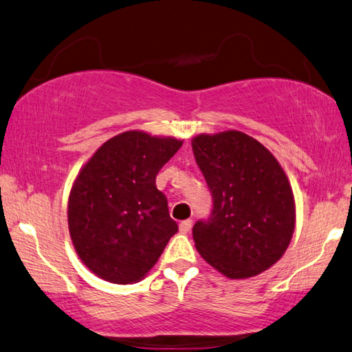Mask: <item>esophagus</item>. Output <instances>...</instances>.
I'll use <instances>...</instances> for the list:
<instances>
[{
  "label": "esophagus",
  "mask_w": 352,
  "mask_h": 352,
  "mask_svg": "<svg viewBox=\"0 0 352 352\" xmlns=\"http://www.w3.org/2000/svg\"><path fill=\"white\" fill-rule=\"evenodd\" d=\"M192 230V220H184L179 223V231L182 232V234H187L188 231Z\"/></svg>",
  "instance_id": "esophagus-1"
}]
</instances>
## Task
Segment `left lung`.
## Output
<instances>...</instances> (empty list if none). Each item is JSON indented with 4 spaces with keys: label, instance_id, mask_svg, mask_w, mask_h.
I'll list each match as a JSON object with an SVG mask.
<instances>
[{
    "label": "left lung",
    "instance_id": "8db88e82",
    "mask_svg": "<svg viewBox=\"0 0 352 352\" xmlns=\"http://www.w3.org/2000/svg\"><path fill=\"white\" fill-rule=\"evenodd\" d=\"M192 149L214 199L210 219L193 226L199 255L232 280L267 270L283 256L296 226L293 188L282 165L239 131L199 133Z\"/></svg>",
    "mask_w": 352,
    "mask_h": 352
}]
</instances>
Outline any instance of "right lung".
<instances>
[{
    "instance_id": "obj_1",
    "label": "right lung",
    "mask_w": 352,
    "mask_h": 352,
    "mask_svg": "<svg viewBox=\"0 0 352 352\" xmlns=\"http://www.w3.org/2000/svg\"><path fill=\"white\" fill-rule=\"evenodd\" d=\"M182 140L127 131L82 166L70 188L69 234L91 272L116 285L137 283L177 232L155 176Z\"/></svg>"
}]
</instances>
